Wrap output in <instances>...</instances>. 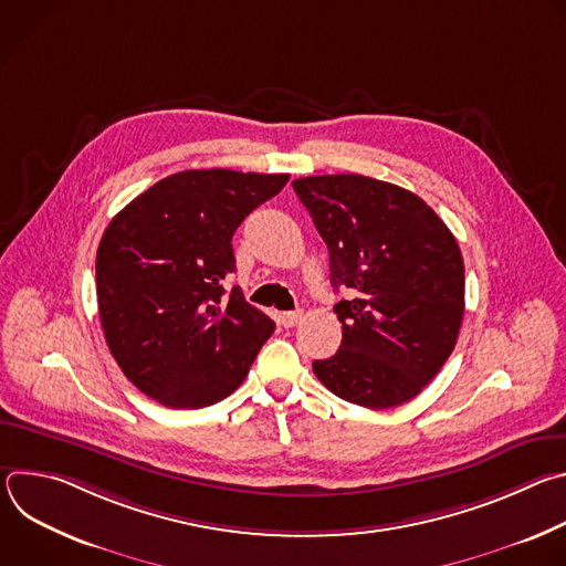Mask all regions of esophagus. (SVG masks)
<instances>
[{
    "label": "esophagus",
    "mask_w": 566,
    "mask_h": 566,
    "mask_svg": "<svg viewBox=\"0 0 566 566\" xmlns=\"http://www.w3.org/2000/svg\"><path fill=\"white\" fill-rule=\"evenodd\" d=\"M302 319V311L300 308H295V311H284V313H280V325L282 327H295L297 322Z\"/></svg>",
    "instance_id": "34e87169"
}]
</instances>
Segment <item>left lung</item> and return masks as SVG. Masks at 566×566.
<instances>
[{"label":"left lung","mask_w":566,"mask_h":566,"mask_svg":"<svg viewBox=\"0 0 566 566\" xmlns=\"http://www.w3.org/2000/svg\"><path fill=\"white\" fill-rule=\"evenodd\" d=\"M329 249L336 356L313 374L343 400L369 410L415 398L443 367L463 319V258L450 228L415 192L363 175L293 181Z\"/></svg>","instance_id":"1"}]
</instances>
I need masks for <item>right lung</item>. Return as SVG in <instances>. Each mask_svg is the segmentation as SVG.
Returning <instances> with one entry per match:
<instances>
[{"label":"right lung","mask_w":566,"mask_h":566,"mask_svg":"<svg viewBox=\"0 0 566 566\" xmlns=\"http://www.w3.org/2000/svg\"><path fill=\"white\" fill-rule=\"evenodd\" d=\"M289 175L186 170L160 179L107 226L96 255L101 325L123 374L166 408L197 410L244 382L275 322L249 304L232 234Z\"/></svg>","instance_id":"obj_1"}]
</instances>
